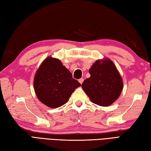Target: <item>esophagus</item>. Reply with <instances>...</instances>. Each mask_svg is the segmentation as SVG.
I'll return each mask as SVG.
<instances>
[{"mask_svg": "<svg viewBox=\"0 0 151 151\" xmlns=\"http://www.w3.org/2000/svg\"><path fill=\"white\" fill-rule=\"evenodd\" d=\"M83 81H84L83 78H81V79H79V82L80 83H81V84H82V83H83Z\"/></svg>", "mask_w": 151, "mask_h": 151, "instance_id": "esophagus-1", "label": "esophagus"}]
</instances>
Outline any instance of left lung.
<instances>
[{
  "mask_svg": "<svg viewBox=\"0 0 151 151\" xmlns=\"http://www.w3.org/2000/svg\"><path fill=\"white\" fill-rule=\"evenodd\" d=\"M91 77L82 83V88L90 100L100 106H109L121 94L123 83L116 68L111 60L101 63L97 60L89 69Z\"/></svg>",
  "mask_w": 151,
  "mask_h": 151,
  "instance_id": "obj_1",
  "label": "left lung"
}]
</instances>
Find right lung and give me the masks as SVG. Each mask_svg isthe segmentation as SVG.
Returning a JSON list of instances; mask_svg holds the SVG:
<instances>
[{"label": "right lung", "instance_id": "obj_1", "mask_svg": "<svg viewBox=\"0 0 151 151\" xmlns=\"http://www.w3.org/2000/svg\"><path fill=\"white\" fill-rule=\"evenodd\" d=\"M81 84L60 60L51 57L46 58L37 71L34 88L43 104L56 108L66 104L76 88Z\"/></svg>", "mask_w": 151, "mask_h": 151}]
</instances>
